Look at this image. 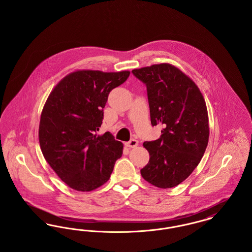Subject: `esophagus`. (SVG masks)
I'll use <instances>...</instances> for the list:
<instances>
[{"label": "esophagus", "mask_w": 252, "mask_h": 252, "mask_svg": "<svg viewBox=\"0 0 252 252\" xmlns=\"http://www.w3.org/2000/svg\"><path fill=\"white\" fill-rule=\"evenodd\" d=\"M138 144H139V142H138L137 140L132 139L129 142H126V143L125 144V145H126V147H129V148H134V147H136Z\"/></svg>", "instance_id": "esophagus-1"}]
</instances>
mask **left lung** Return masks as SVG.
<instances>
[{
	"label": "left lung",
	"instance_id": "obj_1",
	"mask_svg": "<svg viewBox=\"0 0 252 252\" xmlns=\"http://www.w3.org/2000/svg\"><path fill=\"white\" fill-rule=\"evenodd\" d=\"M132 73L146 85L152 126H164L158 140L144 143L150 158L141 175L158 188L175 187L192 174L208 145L203 95L188 75L169 63L134 69Z\"/></svg>",
	"mask_w": 252,
	"mask_h": 252
}]
</instances>
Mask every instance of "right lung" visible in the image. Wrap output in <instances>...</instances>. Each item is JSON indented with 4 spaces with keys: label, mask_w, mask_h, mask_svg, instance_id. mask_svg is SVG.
Instances as JSON below:
<instances>
[{
    "label": "right lung",
    "mask_w": 252,
    "mask_h": 252,
    "mask_svg": "<svg viewBox=\"0 0 252 252\" xmlns=\"http://www.w3.org/2000/svg\"><path fill=\"white\" fill-rule=\"evenodd\" d=\"M129 71L78 70L61 79L44 104L38 127L40 149L63 182L90 192L110 178L124 144L106 132L97 135L108 94Z\"/></svg>",
    "instance_id": "1"
}]
</instances>
